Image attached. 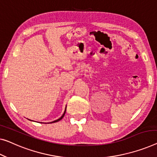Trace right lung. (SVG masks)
<instances>
[{"instance_id":"add662e5","label":"right lung","mask_w":157,"mask_h":157,"mask_svg":"<svg viewBox=\"0 0 157 157\" xmlns=\"http://www.w3.org/2000/svg\"><path fill=\"white\" fill-rule=\"evenodd\" d=\"M65 111H66V109H65ZM65 112H64V113L63 114V116L60 117V118H59V119H58V120H56V121H53V122H51V123H56V122H58V121H60L61 120V119L63 118V116H65Z\"/></svg>"}]
</instances>
